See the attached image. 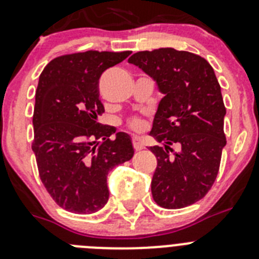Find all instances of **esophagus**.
<instances>
[{
  "label": "esophagus",
  "mask_w": 259,
  "mask_h": 259,
  "mask_svg": "<svg viewBox=\"0 0 259 259\" xmlns=\"http://www.w3.org/2000/svg\"><path fill=\"white\" fill-rule=\"evenodd\" d=\"M132 145H134V149L136 151L141 150V149H144V141H142V139H140V137H134L132 139Z\"/></svg>",
  "instance_id": "34e87169"
}]
</instances>
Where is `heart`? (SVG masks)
Wrapping results in <instances>:
<instances>
[{
	"label": "heart",
	"instance_id": "1",
	"mask_svg": "<svg viewBox=\"0 0 259 259\" xmlns=\"http://www.w3.org/2000/svg\"><path fill=\"white\" fill-rule=\"evenodd\" d=\"M128 127L134 130V131H142L144 128H145V122L144 119L139 117H134L131 119L128 120Z\"/></svg>",
	"mask_w": 259,
	"mask_h": 259
}]
</instances>
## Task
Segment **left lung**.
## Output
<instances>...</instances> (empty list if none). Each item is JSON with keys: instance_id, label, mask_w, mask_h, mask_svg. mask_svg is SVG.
Instances as JSON below:
<instances>
[{"instance_id": "8db88e82", "label": "left lung", "mask_w": 259, "mask_h": 259, "mask_svg": "<svg viewBox=\"0 0 259 259\" xmlns=\"http://www.w3.org/2000/svg\"><path fill=\"white\" fill-rule=\"evenodd\" d=\"M128 63L154 78L164 95L150 131L164 144L150 148L158 162L151 180L154 200L167 209L191 205L214 184L226 145V108L214 70L201 56L170 47L136 52ZM175 143L179 152L171 149Z\"/></svg>"}]
</instances>
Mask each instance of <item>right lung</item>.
Masks as SVG:
<instances>
[{"instance_id": "right-lung-1", "label": "right lung", "mask_w": 259, "mask_h": 259, "mask_svg": "<svg viewBox=\"0 0 259 259\" xmlns=\"http://www.w3.org/2000/svg\"><path fill=\"white\" fill-rule=\"evenodd\" d=\"M131 51L75 52L50 61L42 70L33 114L41 181L58 205L78 214L100 210L109 199L108 173L134 156L130 136L101 124L99 79ZM103 139V143H97Z\"/></svg>"}]
</instances>
